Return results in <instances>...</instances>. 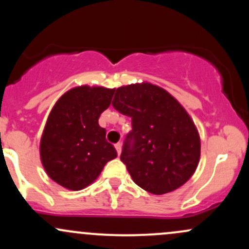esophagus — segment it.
Masks as SVG:
<instances>
[{
	"mask_svg": "<svg viewBox=\"0 0 249 249\" xmlns=\"http://www.w3.org/2000/svg\"><path fill=\"white\" fill-rule=\"evenodd\" d=\"M115 147L117 150V153H118V156H119V154H121V152H122V144H121V142H117V144L115 145Z\"/></svg>",
	"mask_w": 249,
	"mask_h": 249,
	"instance_id": "esophagus-1",
	"label": "esophagus"
}]
</instances>
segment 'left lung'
<instances>
[{
  "label": "left lung",
  "instance_id": "obj_1",
  "mask_svg": "<svg viewBox=\"0 0 249 249\" xmlns=\"http://www.w3.org/2000/svg\"><path fill=\"white\" fill-rule=\"evenodd\" d=\"M112 107L131 117L132 130L123 144L121 160L139 187L159 196L193 176L200 158L199 133L166 90L150 83L118 88Z\"/></svg>",
  "mask_w": 249,
  "mask_h": 249
}]
</instances>
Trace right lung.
<instances>
[{
  "label": "right lung",
  "instance_id": "obj_1",
  "mask_svg": "<svg viewBox=\"0 0 249 249\" xmlns=\"http://www.w3.org/2000/svg\"><path fill=\"white\" fill-rule=\"evenodd\" d=\"M115 90L83 85L64 93L51 110L41 139V160L61 186L79 191L93 182L117 157L98 118L110 107Z\"/></svg>",
  "mask_w": 249,
  "mask_h": 249
}]
</instances>
